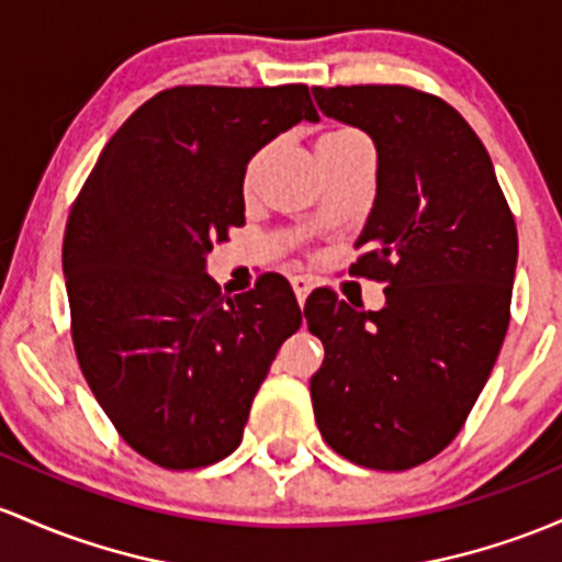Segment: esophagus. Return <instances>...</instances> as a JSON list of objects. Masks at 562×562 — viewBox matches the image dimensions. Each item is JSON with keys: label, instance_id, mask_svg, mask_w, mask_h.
Returning a JSON list of instances; mask_svg holds the SVG:
<instances>
[{"label": "esophagus", "instance_id": "esophagus-1", "mask_svg": "<svg viewBox=\"0 0 562 562\" xmlns=\"http://www.w3.org/2000/svg\"><path fill=\"white\" fill-rule=\"evenodd\" d=\"M291 285H293L295 299H299V304H304L306 295H310V291H312V280H310V277L295 274V277H291Z\"/></svg>", "mask_w": 562, "mask_h": 562}]
</instances>
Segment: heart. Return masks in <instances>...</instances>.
Instances as JSON below:
<instances>
[{
  "label": "heart",
  "mask_w": 562,
  "mask_h": 562,
  "mask_svg": "<svg viewBox=\"0 0 562 562\" xmlns=\"http://www.w3.org/2000/svg\"><path fill=\"white\" fill-rule=\"evenodd\" d=\"M355 149L373 151L371 138H368L362 131H357V127H347V125L330 127V131H325L317 138V157H328V154H344V151H355ZM261 159H263V151L252 154L248 168H245V172H243L245 194L252 189V181H256V172H258V165H261Z\"/></svg>",
  "instance_id": "b5f03b06"
}]
</instances>
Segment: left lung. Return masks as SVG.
I'll return each mask as SVG.
<instances>
[{
    "instance_id": "obj_1",
    "label": "left lung",
    "mask_w": 562,
    "mask_h": 562,
    "mask_svg": "<svg viewBox=\"0 0 562 562\" xmlns=\"http://www.w3.org/2000/svg\"><path fill=\"white\" fill-rule=\"evenodd\" d=\"M379 151L375 202L349 274L384 282L362 312L333 291L304 317L323 341L312 375L319 435L368 470L403 472L453 442L509 328L517 226L483 140L451 103L408 85L312 88Z\"/></svg>"
}]
</instances>
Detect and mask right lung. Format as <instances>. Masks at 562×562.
<instances>
[{"mask_svg": "<svg viewBox=\"0 0 562 562\" xmlns=\"http://www.w3.org/2000/svg\"><path fill=\"white\" fill-rule=\"evenodd\" d=\"M306 85H178L114 133L64 234L79 368L122 440L165 470L226 459L277 349L301 325L285 277L229 299L205 252L245 224L243 172L295 122Z\"/></svg>", "mask_w": 562, "mask_h": 562, "instance_id": "obj_1", "label": "right lung"}]
</instances>
